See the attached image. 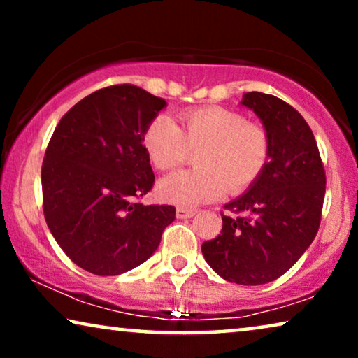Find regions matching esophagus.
Masks as SVG:
<instances>
[{
	"label": "esophagus",
	"instance_id": "esophagus-1",
	"mask_svg": "<svg viewBox=\"0 0 358 358\" xmlns=\"http://www.w3.org/2000/svg\"><path fill=\"white\" fill-rule=\"evenodd\" d=\"M195 215L194 208H187V207H178L176 208V217L178 218H190Z\"/></svg>",
	"mask_w": 358,
	"mask_h": 358
}]
</instances>
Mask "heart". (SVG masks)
<instances>
[{
  "label": "heart",
  "instance_id": "1",
  "mask_svg": "<svg viewBox=\"0 0 358 358\" xmlns=\"http://www.w3.org/2000/svg\"><path fill=\"white\" fill-rule=\"evenodd\" d=\"M180 125L159 115L145 129L143 146L155 168L171 171L197 153V169L176 173L158 185L161 199L179 205L241 194L257 182L271 159V135L241 112L220 106L180 112Z\"/></svg>",
  "mask_w": 358,
  "mask_h": 358
}]
</instances>
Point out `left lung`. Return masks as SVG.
Listing matches in <instances>:
<instances>
[{
  "label": "left lung",
  "mask_w": 358,
  "mask_h": 358,
  "mask_svg": "<svg viewBox=\"0 0 358 358\" xmlns=\"http://www.w3.org/2000/svg\"><path fill=\"white\" fill-rule=\"evenodd\" d=\"M271 135V159L246 194L224 205L217 238L202 244L208 266L224 280L262 285L283 275L310 248L321 223L326 173L315 135L298 110L264 92H246Z\"/></svg>",
  "instance_id": "1"
}]
</instances>
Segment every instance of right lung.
Wrapping results in <instances>:
<instances>
[{
	"mask_svg": "<svg viewBox=\"0 0 358 358\" xmlns=\"http://www.w3.org/2000/svg\"><path fill=\"white\" fill-rule=\"evenodd\" d=\"M166 106L134 85L86 96L58 122L42 163L48 229L76 266L119 275L143 264L174 222L173 205H143L155 184L143 134Z\"/></svg>",
	"mask_w": 358,
	"mask_h": 358,
	"instance_id": "right-lung-1",
	"label": "right lung"
}]
</instances>
